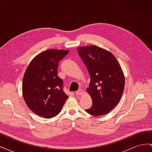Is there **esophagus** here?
<instances>
[{
    "instance_id": "1",
    "label": "esophagus",
    "mask_w": 152,
    "mask_h": 152,
    "mask_svg": "<svg viewBox=\"0 0 152 152\" xmlns=\"http://www.w3.org/2000/svg\"><path fill=\"white\" fill-rule=\"evenodd\" d=\"M82 93H83V90L80 89H79V90L75 92V94H76L77 95H81V94H82Z\"/></svg>"
}]
</instances>
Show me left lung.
Segmentation results:
<instances>
[{"label":"left lung","instance_id":"obj_1","mask_svg":"<svg viewBox=\"0 0 152 152\" xmlns=\"http://www.w3.org/2000/svg\"><path fill=\"white\" fill-rule=\"evenodd\" d=\"M77 51L91 78L87 92L93 104L86 112L94 116L110 113L120 102L125 86L121 65L112 53L96 45L79 47Z\"/></svg>","mask_w":152,"mask_h":152}]
</instances>
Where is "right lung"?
<instances>
[{"label":"right lung","instance_id":"obj_1","mask_svg":"<svg viewBox=\"0 0 152 152\" xmlns=\"http://www.w3.org/2000/svg\"><path fill=\"white\" fill-rule=\"evenodd\" d=\"M68 53L67 50H44L32 59L24 73V100L31 111L41 117L56 116L68 98L63 91V82L58 75L59 62Z\"/></svg>","mask_w":152,"mask_h":152}]
</instances>
